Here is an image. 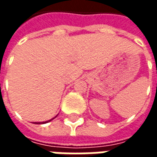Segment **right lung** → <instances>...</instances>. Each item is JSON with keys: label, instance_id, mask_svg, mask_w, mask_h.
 Wrapping results in <instances>:
<instances>
[{"label": "right lung", "instance_id": "obj_1", "mask_svg": "<svg viewBox=\"0 0 157 157\" xmlns=\"http://www.w3.org/2000/svg\"><path fill=\"white\" fill-rule=\"evenodd\" d=\"M56 116H57V115H56ZM56 116H55V118H51V119H49V120H47V121H44V122H33V124H47V123H48V122L52 121V120H53L54 118H56Z\"/></svg>", "mask_w": 157, "mask_h": 157}]
</instances>
